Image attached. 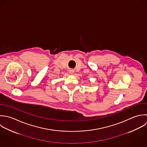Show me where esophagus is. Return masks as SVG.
<instances>
[{
  "instance_id": "1",
  "label": "esophagus",
  "mask_w": 147,
  "mask_h": 147,
  "mask_svg": "<svg viewBox=\"0 0 147 147\" xmlns=\"http://www.w3.org/2000/svg\"><path fill=\"white\" fill-rule=\"evenodd\" d=\"M69 72L71 74H74V71L73 70H70Z\"/></svg>"
}]
</instances>
